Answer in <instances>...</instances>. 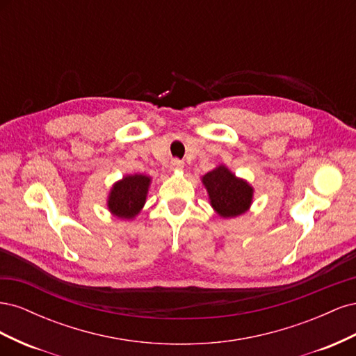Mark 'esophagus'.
<instances>
[{
  "mask_svg": "<svg viewBox=\"0 0 356 356\" xmlns=\"http://www.w3.org/2000/svg\"><path fill=\"white\" fill-rule=\"evenodd\" d=\"M182 168H184V161H181V160H178V159H174V160L170 161V169H172V170L178 172V170H182Z\"/></svg>",
  "mask_w": 356,
  "mask_h": 356,
  "instance_id": "obj_1",
  "label": "esophagus"
}]
</instances>
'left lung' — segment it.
I'll return each mask as SVG.
<instances>
[{"mask_svg":"<svg viewBox=\"0 0 356 356\" xmlns=\"http://www.w3.org/2000/svg\"><path fill=\"white\" fill-rule=\"evenodd\" d=\"M200 181L218 217L236 218L250 211L254 200V187L246 179L236 177L225 165L221 163L213 168Z\"/></svg>","mask_w":356,"mask_h":356,"instance_id":"left-lung-1","label":"left lung"}]
</instances>
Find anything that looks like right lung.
<instances>
[{"mask_svg":"<svg viewBox=\"0 0 356 356\" xmlns=\"http://www.w3.org/2000/svg\"><path fill=\"white\" fill-rule=\"evenodd\" d=\"M152 177L144 174H129L115 181L106 197V208L113 217L132 221L143 211L152 186Z\"/></svg>","mask_w":356,"mask_h":356,"instance_id":"add662e5","label":"right lung"}]
</instances>
